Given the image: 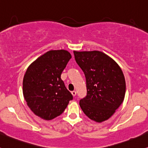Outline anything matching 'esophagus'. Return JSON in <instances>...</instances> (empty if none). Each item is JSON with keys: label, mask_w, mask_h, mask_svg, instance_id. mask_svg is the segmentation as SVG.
<instances>
[{"label": "esophagus", "mask_w": 148, "mask_h": 148, "mask_svg": "<svg viewBox=\"0 0 148 148\" xmlns=\"http://www.w3.org/2000/svg\"><path fill=\"white\" fill-rule=\"evenodd\" d=\"M71 94H72V95L73 96H76V92H75V91H73V92H71Z\"/></svg>", "instance_id": "1"}]
</instances>
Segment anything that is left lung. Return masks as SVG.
Wrapping results in <instances>:
<instances>
[{
	"instance_id": "obj_1",
	"label": "left lung",
	"mask_w": 148,
	"mask_h": 148,
	"mask_svg": "<svg viewBox=\"0 0 148 148\" xmlns=\"http://www.w3.org/2000/svg\"><path fill=\"white\" fill-rule=\"evenodd\" d=\"M76 62L86 77L87 95L79 106L89 119L104 122L123 102L125 78L122 69L110 56L100 51H74Z\"/></svg>"
}]
</instances>
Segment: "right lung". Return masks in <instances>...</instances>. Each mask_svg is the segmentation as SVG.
<instances>
[{
    "label": "right lung",
    "mask_w": 148,
    "mask_h": 148,
    "mask_svg": "<svg viewBox=\"0 0 148 148\" xmlns=\"http://www.w3.org/2000/svg\"><path fill=\"white\" fill-rule=\"evenodd\" d=\"M71 57L65 49L49 50L26 70L23 79L24 97L31 111L45 120L60 115L73 99L61 79Z\"/></svg>",
    "instance_id": "right-lung-1"
}]
</instances>
